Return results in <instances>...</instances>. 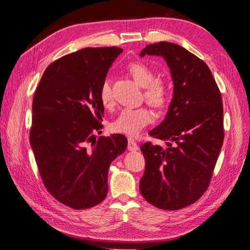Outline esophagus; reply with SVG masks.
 Returning a JSON list of instances; mask_svg holds the SVG:
<instances>
[{
    "label": "esophagus",
    "mask_w": 250,
    "mask_h": 250,
    "mask_svg": "<svg viewBox=\"0 0 250 250\" xmlns=\"http://www.w3.org/2000/svg\"><path fill=\"white\" fill-rule=\"evenodd\" d=\"M139 149V146L137 145V142H135L132 138H129L128 139V150L129 151H137Z\"/></svg>",
    "instance_id": "34e87169"
}]
</instances>
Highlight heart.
Masks as SVG:
<instances>
[{
	"label": "heart",
	"instance_id": "b5f03b06",
	"mask_svg": "<svg viewBox=\"0 0 250 250\" xmlns=\"http://www.w3.org/2000/svg\"><path fill=\"white\" fill-rule=\"evenodd\" d=\"M128 70L139 86L145 87L146 100L154 108L163 109L170 104L172 89L166 80L155 79L154 70L140 62H132ZM99 99L104 108H110L113 104L111 86L108 79H104L99 88ZM153 121V115L146 107L125 108L121 110L116 120L112 122L111 128L115 132L138 135Z\"/></svg>",
	"mask_w": 250,
	"mask_h": 250
}]
</instances>
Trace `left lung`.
I'll list each match as a JSON object with an SVG mask.
<instances>
[{
  "instance_id": "8db88e82",
  "label": "left lung",
  "mask_w": 250,
  "mask_h": 250,
  "mask_svg": "<svg viewBox=\"0 0 250 250\" xmlns=\"http://www.w3.org/2000/svg\"><path fill=\"white\" fill-rule=\"evenodd\" d=\"M140 55L163 56L174 83L166 119L149 132L167 147L150 141L141 146L140 192L158 208L177 210L200 200L209 186L225 137L222 95L208 66L180 45L149 44Z\"/></svg>"
}]
</instances>
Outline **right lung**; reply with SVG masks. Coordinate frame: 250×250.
<instances>
[{"label": "right lung", "instance_id": "right-lung-1", "mask_svg": "<svg viewBox=\"0 0 250 250\" xmlns=\"http://www.w3.org/2000/svg\"><path fill=\"white\" fill-rule=\"evenodd\" d=\"M122 49L87 47L53 62L33 98L29 142L41 179L55 200L74 209L98 205L108 192V168L124 153L122 134L101 133L99 88Z\"/></svg>", "mask_w": 250, "mask_h": 250}]
</instances>
